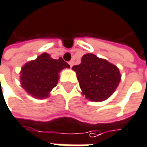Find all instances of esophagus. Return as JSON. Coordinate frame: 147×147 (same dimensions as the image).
I'll return each mask as SVG.
<instances>
[{"label": "esophagus", "instance_id": "1", "mask_svg": "<svg viewBox=\"0 0 147 147\" xmlns=\"http://www.w3.org/2000/svg\"><path fill=\"white\" fill-rule=\"evenodd\" d=\"M69 65H71V67H72V66H73V65H74V61H73V60H71V61L69 62Z\"/></svg>", "mask_w": 147, "mask_h": 147}]
</instances>
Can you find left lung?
I'll return each mask as SVG.
<instances>
[{"mask_svg": "<svg viewBox=\"0 0 147 147\" xmlns=\"http://www.w3.org/2000/svg\"><path fill=\"white\" fill-rule=\"evenodd\" d=\"M82 94L92 101H103L116 90L121 81L118 68L93 53L82 56L80 65L72 67Z\"/></svg>", "mask_w": 147, "mask_h": 147, "instance_id": "8db88e82", "label": "left lung"}]
</instances>
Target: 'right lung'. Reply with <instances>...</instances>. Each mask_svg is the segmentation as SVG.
<instances>
[{"label": "right lung", "instance_id": "1", "mask_svg": "<svg viewBox=\"0 0 147 147\" xmlns=\"http://www.w3.org/2000/svg\"><path fill=\"white\" fill-rule=\"evenodd\" d=\"M64 68H70V65L62 58L53 59L48 53H44L22 67L21 86L35 98H47L57 85L59 73Z\"/></svg>", "mask_w": 147, "mask_h": 147}]
</instances>
